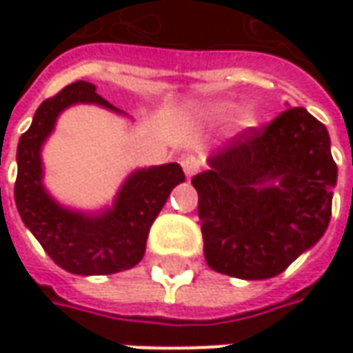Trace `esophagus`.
<instances>
[{
  "label": "esophagus",
  "instance_id": "obj_1",
  "mask_svg": "<svg viewBox=\"0 0 353 353\" xmlns=\"http://www.w3.org/2000/svg\"><path fill=\"white\" fill-rule=\"evenodd\" d=\"M183 169H184V174L190 179V176H194L200 167H202V159L196 155H188V157H183Z\"/></svg>",
  "mask_w": 353,
  "mask_h": 353
}]
</instances>
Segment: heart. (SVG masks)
<instances>
[{
    "label": "heart",
    "instance_id": "heart-1",
    "mask_svg": "<svg viewBox=\"0 0 353 353\" xmlns=\"http://www.w3.org/2000/svg\"><path fill=\"white\" fill-rule=\"evenodd\" d=\"M237 103L230 100H214V102L200 103L196 108H192V116L206 121V123H224L230 117L236 114ZM239 129H253L259 125V114L253 105H245L239 110L236 119Z\"/></svg>",
    "mask_w": 353,
    "mask_h": 353
}]
</instances>
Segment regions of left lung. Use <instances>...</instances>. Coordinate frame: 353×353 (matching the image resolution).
<instances>
[{
    "mask_svg": "<svg viewBox=\"0 0 353 353\" xmlns=\"http://www.w3.org/2000/svg\"><path fill=\"white\" fill-rule=\"evenodd\" d=\"M336 181L328 129L305 108L234 137L192 179L208 267L245 281L283 273L324 236Z\"/></svg>",
    "mask_w": 353,
    "mask_h": 353,
    "instance_id": "left-lung-1",
    "label": "left lung"
}]
</instances>
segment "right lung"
Wrapping results in <instances>:
<instances>
[{
	"instance_id": "obj_1",
	"label": "right lung",
	"mask_w": 353,
	"mask_h": 353,
	"mask_svg": "<svg viewBox=\"0 0 353 353\" xmlns=\"http://www.w3.org/2000/svg\"><path fill=\"white\" fill-rule=\"evenodd\" d=\"M78 103L125 116L84 80L45 100L17 145L15 206L23 224L61 269L74 275H112L141 261L151 224L172 188L184 183V172L179 163L139 167L129 172L114 200L100 210L64 206L45 186L43 147L62 112Z\"/></svg>"
}]
</instances>
